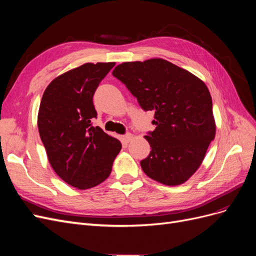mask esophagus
Returning <instances> with one entry per match:
<instances>
[{"label":"esophagus","mask_w":256,"mask_h":256,"mask_svg":"<svg viewBox=\"0 0 256 256\" xmlns=\"http://www.w3.org/2000/svg\"><path fill=\"white\" fill-rule=\"evenodd\" d=\"M131 140H132V134H125V136H122V143L127 144V143H129Z\"/></svg>","instance_id":"1"}]
</instances>
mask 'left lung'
<instances>
[{
  "label": "left lung",
  "instance_id": "left-lung-1",
  "mask_svg": "<svg viewBox=\"0 0 256 256\" xmlns=\"http://www.w3.org/2000/svg\"><path fill=\"white\" fill-rule=\"evenodd\" d=\"M112 74L126 85L144 111H154L145 138L150 145L141 161L144 173L166 186L187 182L214 138L212 100L198 76L162 58L126 62Z\"/></svg>",
  "mask_w": 256,
  "mask_h": 256
}]
</instances>
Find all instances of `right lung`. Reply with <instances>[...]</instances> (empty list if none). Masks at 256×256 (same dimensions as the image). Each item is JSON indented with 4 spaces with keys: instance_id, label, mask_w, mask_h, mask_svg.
Returning a JSON list of instances; mask_svg holds the SVG:
<instances>
[{
    "instance_id": "obj_1",
    "label": "right lung",
    "mask_w": 256,
    "mask_h": 256,
    "mask_svg": "<svg viewBox=\"0 0 256 256\" xmlns=\"http://www.w3.org/2000/svg\"><path fill=\"white\" fill-rule=\"evenodd\" d=\"M115 63H86L54 79L38 112V131L52 168L72 187L85 190L109 177L120 142L94 127L92 104L99 83Z\"/></svg>"
}]
</instances>
